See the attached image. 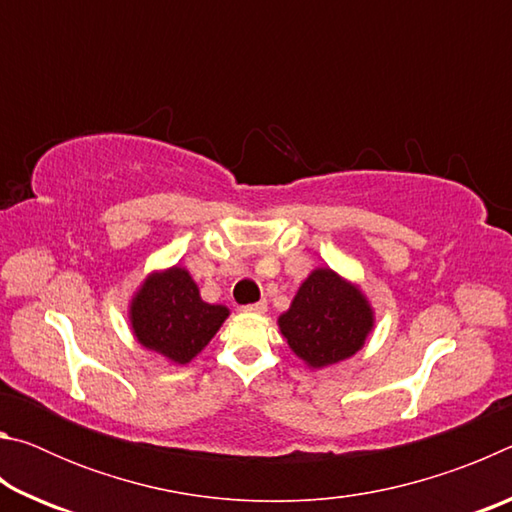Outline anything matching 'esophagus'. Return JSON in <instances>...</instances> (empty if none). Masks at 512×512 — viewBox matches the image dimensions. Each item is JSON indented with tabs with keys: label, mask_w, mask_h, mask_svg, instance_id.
<instances>
[{
	"label": "esophagus",
	"mask_w": 512,
	"mask_h": 512,
	"mask_svg": "<svg viewBox=\"0 0 512 512\" xmlns=\"http://www.w3.org/2000/svg\"><path fill=\"white\" fill-rule=\"evenodd\" d=\"M241 311H244V314H255V316L264 314V311H266V300H262V302H255V305H246V307H241Z\"/></svg>",
	"instance_id": "1"
}]
</instances>
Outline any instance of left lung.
Segmentation results:
<instances>
[{"label":"left lung","instance_id":"8db88e82","mask_svg":"<svg viewBox=\"0 0 512 512\" xmlns=\"http://www.w3.org/2000/svg\"><path fill=\"white\" fill-rule=\"evenodd\" d=\"M289 348L309 368H329L357 354L375 327V311L354 282L314 268L277 318Z\"/></svg>","mask_w":512,"mask_h":512}]
</instances>
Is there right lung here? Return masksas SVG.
<instances>
[{
    "mask_svg": "<svg viewBox=\"0 0 512 512\" xmlns=\"http://www.w3.org/2000/svg\"><path fill=\"white\" fill-rule=\"evenodd\" d=\"M228 316V307L201 298L198 284L183 266L146 275L128 307L137 343L176 366L198 357Z\"/></svg>",
    "mask_w": 512,
    "mask_h": 512,
    "instance_id": "right-lung-1",
    "label": "right lung"
}]
</instances>
